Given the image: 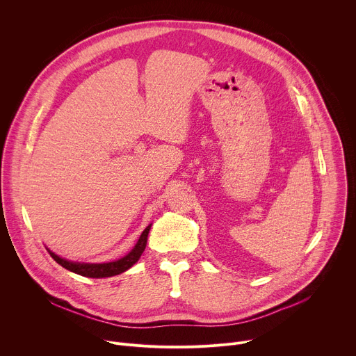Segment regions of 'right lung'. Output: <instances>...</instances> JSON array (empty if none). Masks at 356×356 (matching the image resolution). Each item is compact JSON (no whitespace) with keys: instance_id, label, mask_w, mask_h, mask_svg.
Here are the masks:
<instances>
[{"instance_id":"right-lung-1","label":"right lung","mask_w":356,"mask_h":356,"mask_svg":"<svg viewBox=\"0 0 356 356\" xmlns=\"http://www.w3.org/2000/svg\"><path fill=\"white\" fill-rule=\"evenodd\" d=\"M152 224H149L143 232L140 234L138 242L135 243V246L131 249L129 253H127L125 257H122L121 259L113 261V262H104V264H86V262H74V261H69L65 259L59 255H56L55 252L50 250L49 248L47 252L49 255L52 257L60 266H63L65 269L77 273L80 276H86V277H92V279H101V277H110V276H115V275H121L125 270H128L129 268H132L140 258V255L143 253L145 248H146V242H147V235H149V229H150Z\"/></svg>"}]
</instances>
